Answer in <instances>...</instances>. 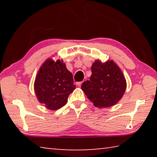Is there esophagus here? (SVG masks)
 <instances>
[{
	"label": "esophagus",
	"mask_w": 157,
	"mask_h": 157,
	"mask_svg": "<svg viewBox=\"0 0 157 157\" xmlns=\"http://www.w3.org/2000/svg\"><path fill=\"white\" fill-rule=\"evenodd\" d=\"M82 82H83V81H82V82H77L76 84L78 85V86H80L81 85H82Z\"/></svg>",
	"instance_id": "1"
}]
</instances>
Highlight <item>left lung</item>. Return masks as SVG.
<instances>
[{
    "instance_id": "8db88e82",
    "label": "left lung",
    "mask_w": 157,
    "mask_h": 157,
    "mask_svg": "<svg viewBox=\"0 0 157 157\" xmlns=\"http://www.w3.org/2000/svg\"><path fill=\"white\" fill-rule=\"evenodd\" d=\"M89 80L84 82L82 90L95 107H110L123 98L127 88L125 78L113 60H95L91 66Z\"/></svg>"
}]
</instances>
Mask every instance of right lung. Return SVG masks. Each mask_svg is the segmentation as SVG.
I'll list each match as a JSON object with an SVG mask.
<instances>
[{
    "mask_svg": "<svg viewBox=\"0 0 157 157\" xmlns=\"http://www.w3.org/2000/svg\"><path fill=\"white\" fill-rule=\"evenodd\" d=\"M73 75L62 59L48 58L41 66L34 84L37 100L48 109L55 111L64 106L74 89Z\"/></svg>",
    "mask_w": 157,
    "mask_h": 157,
    "instance_id": "add662e5",
    "label": "right lung"
}]
</instances>
